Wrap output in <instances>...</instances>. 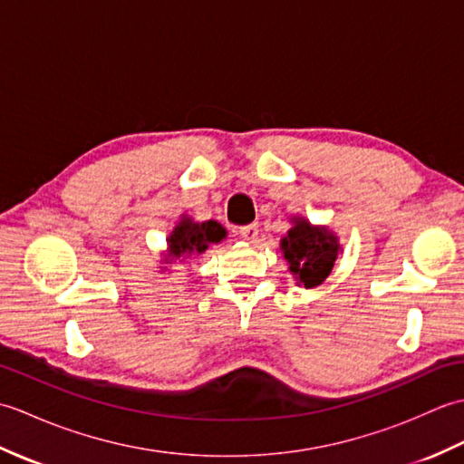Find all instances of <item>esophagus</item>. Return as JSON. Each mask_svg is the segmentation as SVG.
Wrapping results in <instances>:
<instances>
[{
    "instance_id": "1",
    "label": "esophagus",
    "mask_w": 464,
    "mask_h": 464,
    "mask_svg": "<svg viewBox=\"0 0 464 464\" xmlns=\"http://www.w3.org/2000/svg\"><path fill=\"white\" fill-rule=\"evenodd\" d=\"M239 235L245 241H257L259 237V225L257 223H249L239 227Z\"/></svg>"
}]
</instances>
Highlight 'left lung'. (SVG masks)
<instances>
[{
  "mask_svg": "<svg viewBox=\"0 0 464 464\" xmlns=\"http://www.w3.org/2000/svg\"><path fill=\"white\" fill-rule=\"evenodd\" d=\"M281 249L291 273L297 275L304 287H314L327 279L341 251L337 237L329 229H319L307 221H295Z\"/></svg>",
  "mask_w": 464,
  "mask_h": 464,
  "instance_id": "obj_1",
  "label": "left lung"
}]
</instances>
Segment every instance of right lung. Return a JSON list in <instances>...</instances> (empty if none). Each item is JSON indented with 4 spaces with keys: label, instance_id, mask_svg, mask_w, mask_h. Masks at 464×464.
Here are the masks:
<instances>
[{
    "label": "right lung",
    "instance_id": "add662e5",
    "mask_svg": "<svg viewBox=\"0 0 464 464\" xmlns=\"http://www.w3.org/2000/svg\"><path fill=\"white\" fill-rule=\"evenodd\" d=\"M223 237L225 229L217 221L193 223L191 219H183L169 237V255L173 259H189Z\"/></svg>",
    "mask_w": 464,
    "mask_h": 464
}]
</instances>
